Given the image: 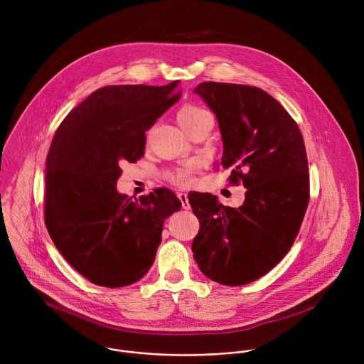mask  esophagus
Instances as JSON below:
<instances>
[{
	"label": "esophagus",
	"instance_id": "obj_1",
	"mask_svg": "<svg viewBox=\"0 0 364 364\" xmlns=\"http://www.w3.org/2000/svg\"><path fill=\"white\" fill-rule=\"evenodd\" d=\"M178 198H179V200L182 202V208H185V210H189V208H191L189 199H188V195H186V193H178Z\"/></svg>",
	"mask_w": 364,
	"mask_h": 364
}]
</instances>
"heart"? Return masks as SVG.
Here are the masks:
<instances>
[{"instance_id": "obj_1", "label": "heart", "mask_w": 364, "mask_h": 364, "mask_svg": "<svg viewBox=\"0 0 364 364\" xmlns=\"http://www.w3.org/2000/svg\"><path fill=\"white\" fill-rule=\"evenodd\" d=\"M208 119H211L208 110L196 105H185L176 113V120L185 133H188L189 130L199 126ZM192 172L193 165H185L183 168H179L175 172H172L169 175V179L179 186H186L192 182Z\"/></svg>"}]
</instances>
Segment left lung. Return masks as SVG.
Returning a JSON list of instances; mask_svg holds the SVG:
<instances>
[{"label": "left lung", "instance_id": "8db88e82", "mask_svg": "<svg viewBox=\"0 0 364 364\" xmlns=\"http://www.w3.org/2000/svg\"><path fill=\"white\" fill-rule=\"evenodd\" d=\"M195 94L215 114L224 151L220 165L245 186L241 208L217 196L188 195L200 230L192 252L208 279L248 284L290 251L310 200L309 161L303 134L273 97L257 87L202 82Z\"/></svg>", "mask_w": 364, "mask_h": 364}]
</instances>
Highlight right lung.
<instances>
[{
    "label": "right lung",
    "mask_w": 364,
    "mask_h": 364,
    "mask_svg": "<svg viewBox=\"0 0 364 364\" xmlns=\"http://www.w3.org/2000/svg\"><path fill=\"white\" fill-rule=\"evenodd\" d=\"M178 84L100 88L53 137L45 223L64 259L94 284L140 280L154 263L165 218L182 206L166 188L134 200L116 189L120 165L144 156L146 132L181 98Z\"/></svg>",
    "instance_id": "add662e5"
}]
</instances>
